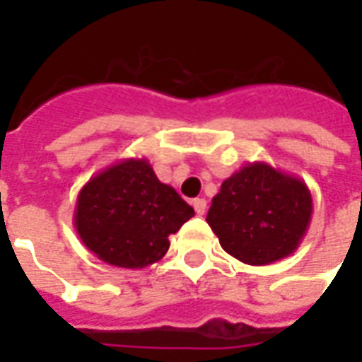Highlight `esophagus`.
<instances>
[{
  "label": "esophagus",
  "instance_id": "34e87169",
  "mask_svg": "<svg viewBox=\"0 0 362 362\" xmlns=\"http://www.w3.org/2000/svg\"><path fill=\"white\" fill-rule=\"evenodd\" d=\"M194 209H196V213L202 217V215H205V209H207V202H205L204 197H197V199H194Z\"/></svg>",
  "mask_w": 362,
  "mask_h": 362
}]
</instances>
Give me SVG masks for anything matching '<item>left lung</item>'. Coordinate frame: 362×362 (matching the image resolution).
Here are the masks:
<instances>
[{"label":"left lung","mask_w":362,"mask_h":362,"mask_svg":"<svg viewBox=\"0 0 362 362\" xmlns=\"http://www.w3.org/2000/svg\"><path fill=\"white\" fill-rule=\"evenodd\" d=\"M310 219L312 196L304 180L267 163H250L228 176L207 213L223 250L248 266L291 256Z\"/></svg>","instance_id":"left-lung-1"}]
</instances>
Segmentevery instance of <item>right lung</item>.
<instances>
[{
  "mask_svg": "<svg viewBox=\"0 0 362 362\" xmlns=\"http://www.w3.org/2000/svg\"><path fill=\"white\" fill-rule=\"evenodd\" d=\"M194 217L178 192L158 180L147 158H124L79 192L74 225L96 258L141 269L168 250V236Z\"/></svg>",
  "mask_w": 362,
  "mask_h": 362,
  "instance_id": "1",
  "label": "right lung"
}]
</instances>
